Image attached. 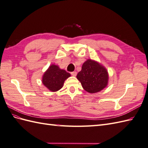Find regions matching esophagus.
Instances as JSON below:
<instances>
[{
    "label": "esophagus",
    "mask_w": 148,
    "mask_h": 148,
    "mask_svg": "<svg viewBox=\"0 0 148 148\" xmlns=\"http://www.w3.org/2000/svg\"><path fill=\"white\" fill-rule=\"evenodd\" d=\"M71 75H73V76H75V75H77V72L76 71H74V72H72V73H71Z\"/></svg>",
    "instance_id": "1"
}]
</instances>
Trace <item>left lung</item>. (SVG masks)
Returning a JSON list of instances; mask_svg holds the SVG:
<instances>
[{"instance_id":"left-lung-1","label":"left lung","mask_w":148,"mask_h":148,"mask_svg":"<svg viewBox=\"0 0 148 148\" xmlns=\"http://www.w3.org/2000/svg\"><path fill=\"white\" fill-rule=\"evenodd\" d=\"M76 77L83 89L91 94L99 92L105 88L109 79L106 69L91 59H88L82 64V69Z\"/></svg>"}]
</instances>
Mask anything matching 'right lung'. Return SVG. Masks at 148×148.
<instances>
[{"mask_svg": "<svg viewBox=\"0 0 148 148\" xmlns=\"http://www.w3.org/2000/svg\"><path fill=\"white\" fill-rule=\"evenodd\" d=\"M70 76L71 74L65 70L60 69L58 66L52 64L44 73L42 81L49 90L56 92L62 88L64 81Z\"/></svg>", "mask_w": 148, "mask_h": 148, "instance_id": "add662e5", "label": "right lung"}]
</instances>
